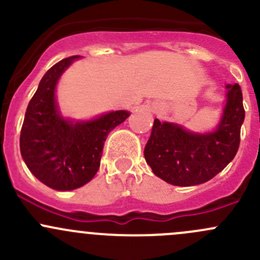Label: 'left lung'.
Listing matches in <instances>:
<instances>
[{
	"label": "left lung",
	"instance_id": "obj_1",
	"mask_svg": "<svg viewBox=\"0 0 260 260\" xmlns=\"http://www.w3.org/2000/svg\"><path fill=\"white\" fill-rule=\"evenodd\" d=\"M226 103L214 131L196 133L154 119L145 158L157 177L175 186H195L221 172L237 154L245 117L239 84H226Z\"/></svg>",
	"mask_w": 260,
	"mask_h": 260
}]
</instances>
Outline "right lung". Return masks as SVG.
Instances as JSON below:
<instances>
[{"instance_id":"1","label":"right lung","mask_w":260,"mask_h":260,"mask_svg":"<svg viewBox=\"0 0 260 260\" xmlns=\"http://www.w3.org/2000/svg\"><path fill=\"white\" fill-rule=\"evenodd\" d=\"M80 56L62 59L44 75L25 113L20 151L39 181L57 191L81 187L95 176L107 136L131 113L115 111L89 120L64 118L55 90L62 73Z\"/></svg>"}]
</instances>
